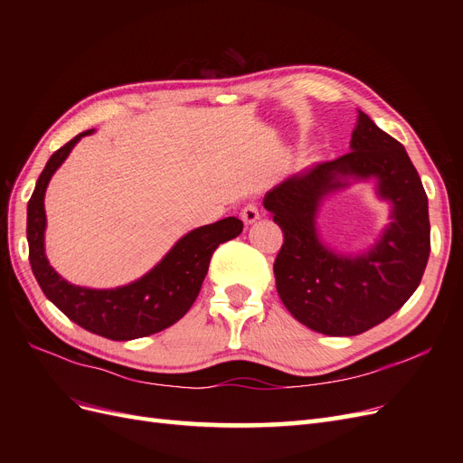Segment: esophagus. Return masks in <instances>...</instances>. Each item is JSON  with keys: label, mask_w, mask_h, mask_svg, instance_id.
I'll return each instance as SVG.
<instances>
[{"label": "esophagus", "mask_w": 463, "mask_h": 463, "mask_svg": "<svg viewBox=\"0 0 463 463\" xmlns=\"http://www.w3.org/2000/svg\"><path fill=\"white\" fill-rule=\"evenodd\" d=\"M241 218H243V222L247 223V226H249V223L257 222V220L260 218L257 203H247V204L243 206V210H241Z\"/></svg>", "instance_id": "34e87169"}]
</instances>
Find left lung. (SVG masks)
I'll return each instance as SVG.
<instances>
[{
	"label": "left lung",
	"instance_id": "8db88e82",
	"mask_svg": "<svg viewBox=\"0 0 463 463\" xmlns=\"http://www.w3.org/2000/svg\"><path fill=\"white\" fill-rule=\"evenodd\" d=\"M338 175L376 176L394 222L369 254L349 260L322 248L314 213ZM284 232L274 260L278 296L301 325L326 335H357L402 309L421 284L430 253L429 203L415 165L394 137L359 111L352 152L317 162L264 197Z\"/></svg>",
	"mask_w": 463,
	"mask_h": 463
}]
</instances>
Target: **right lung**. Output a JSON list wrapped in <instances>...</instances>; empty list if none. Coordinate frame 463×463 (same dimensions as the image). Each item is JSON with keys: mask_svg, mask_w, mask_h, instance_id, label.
I'll return each instance as SVG.
<instances>
[{"mask_svg": "<svg viewBox=\"0 0 463 463\" xmlns=\"http://www.w3.org/2000/svg\"><path fill=\"white\" fill-rule=\"evenodd\" d=\"M85 131L55 150L42 170L26 208V240L33 274L44 296L80 328L108 340H135L156 334L184 317L197 299L210 259L220 243L243 232L235 216L193 230L175 243L158 266L137 282L116 289H89L65 282L44 253V193L53 172L69 156Z\"/></svg>", "mask_w": 463, "mask_h": 463, "instance_id": "right-lung-1", "label": "right lung"}]
</instances>
